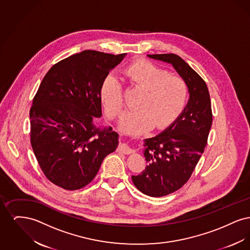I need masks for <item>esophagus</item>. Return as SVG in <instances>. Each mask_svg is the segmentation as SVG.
<instances>
[{
	"label": "esophagus",
	"instance_id": "obj_1",
	"mask_svg": "<svg viewBox=\"0 0 250 250\" xmlns=\"http://www.w3.org/2000/svg\"><path fill=\"white\" fill-rule=\"evenodd\" d=\"M118 151L125 154V155H129L131 153L134 152V150L131 148L130 146L126 143H122L120 144L119 147H118Z\"/></svg>",
	"mask_w": 250,
	"mask_h": 250
}]
</instances>
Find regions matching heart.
<instances>
[{
	"label": "heart",
	"instance_id": "1",
	"mask_svg": "<svg viewBox=\"0 0 250 250\" xmlns=\"http://www.w3.org/2000/svg\"><path fill=\"white\" fill-rule=\"evenodd\" d=\"M131 84L145 91L138 107L126 111L120 120L121 129L140 135L155 125L162 129L168 126L184 110L188 99L186 81L149 61H134L124 70ZM100 99L111 118L118 116L124 107L123 87L113 75H107L100 87Z\"/></svg>",
	"mask_w": 250,
	"mask_h": 250
}]
</instances>
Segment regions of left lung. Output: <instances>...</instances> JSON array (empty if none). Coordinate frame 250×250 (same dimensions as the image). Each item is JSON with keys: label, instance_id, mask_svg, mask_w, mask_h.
Returning a JSON list of instances; mask_svg holds the SVG:
<instances>
[{"label": "left lung", "instance_id": "obj_1", "mask_svg": "<svg viewBox=\"0 0 250 250\" xmlns=\"http://www.w3.org/2000/svg\"><path fill=\"white\" fill-rule=\"evenodd\" d=\"M149 58L170 63L188 86L189 99L176 120L163 132L144 140L148 165L132 176L135 187L150 197H163L181 188L202 156L212 126L210 95L202 77L178 55L153 54Z\"/></svg>", "mask_w": 250, "mask_h": 250}]
</instances>
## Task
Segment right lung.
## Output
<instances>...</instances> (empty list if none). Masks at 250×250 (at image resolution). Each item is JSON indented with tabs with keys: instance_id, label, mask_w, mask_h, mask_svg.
<instances>
[{
	"instance_id": "obj_1",
	"label": "right lung",
	"mask_w": 250,
	"mask_h": 250,
	"mask_svg": "<svg viewBox=\"0 0 250 250\" xmlns=\"http://www.w3.org/2000/svg\"><path fill=\"white\" fill-rule=\"evenodd\" d=\"M125 53L95 50L62 60L46 74L30 109L31 144L45 176L65 190L91 183L118 146V133L94 124L102 107L100 87Z\"/></svg>"
}]
</instances>
